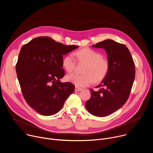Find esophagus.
I'll return each instance as SVG.
<instances>
[{"mask_svg": "<svg viewBox=\"0 0 153 153\" xmlns=\"http://www.w3.org/2000/svg\"><path fill=\"white\" fill-rule=\"evenodd\" d=\"M82 90H83L82 88H79V87L76 86V88H75V91H81Z\"/></svg>", "mask_w": 153, "mask_h": 153, "instance_id": "obj_1", "label": "esophagus"}]
</instances>
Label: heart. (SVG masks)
<instances>
[{
  "mask_svg": "<svg viewBox=\"0 0 153 153\" xmlns=\"http://www.w3.org/2000/svg\"><path fill=\"white\" fill-rule=\"evenodd\" d=\"M77 59L85 63L82 70L83 74L78 75L70 74L66 76L68 81L78 87H84L90 85L93 81L99 82L103 80L108 73L110 64L102 54L91 48H84L74 53ZM75 60L72 55L65 56L62 60L63 68L68 72L73 71Z\"/></svg>",
  "mask_w": 153,
  "mask_h": 153,
  "instance_id": "heart-1",
  "label": "heart"
}]
</instances>
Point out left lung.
<instances>
[{"label": "left lung", "instance_id": "8db88e82", "mask_svg": "<svg viewBox=\"0 0 153 153\" xmlns=\"http://www.w3.org/2000/svg\"><path fill=\"white\" fill-rule=\"evenodd\" d=\"M92 47L105 50L110 68L98 91L90 89L91 97L85 103L86 110L97 117L110 115L126 102L135 77L134 63L128 48L111 39H106Z\"/></svg>", "mask_w": 153, "mask_h": 153}]
</instances>
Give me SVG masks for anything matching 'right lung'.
Instances as JSON below:
<instances>
[{"label": "right lung", "mask_w": 153, "mask_h": 153, "mask_svg": "<svg viewBox=\"0 0 153 153\" xmlns=\"http://www.w3.org/2000/svg\"><path fill=\"white\" fill-rule=\"evenodd\" d=\"M65 45L49 37L33 39L22 47L16 73L23 96L38 113L51 116L59 112L74 85L60 82L65 75L63 56L77 48Z\"/></svg>", "instance_id": "add662e5"}]
</instances>
